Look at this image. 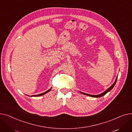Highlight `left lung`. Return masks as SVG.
Returning <instances> with one entry per match:
<instances>
[{"mask_svg":"<svg viewBox=\"0 0 132 132\" xmlns=\"http://www.w3.org/2000/svg\"><path fill=\"white\" fill-rule=\"evenodd\" d=\"M117 77H118V76H117V78H116V80H115L114 83L111 85V86L109 88H108L106 90H105L104 92H103L102 93H101V94H98V95H90V94H87V93H83V92H80L81 93V94H84V95H87V96H90V97H102V96H103V95H105V94L107 93L110 92V91L113 88V87L114 86V85H115L116 82H117Z\"/></svg>","mask_w":132,"mask_h":132,"instance_id":"8db88e82","label":"left lung"}]
</instances>
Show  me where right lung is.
<instances>
[{
	"instance_id": "obj_1",
	"label": "right lung",
	"mask_w": 132,
	"mask_h": 132,
	"mask_svg": "<svg viewBox=\"0 0 132 132\" xmlns=\"http://www.w3.org/2000/svg\"><path fill=\"white\" fill-rule=\"evenodd\" d=\"M51 89H52V87H51V88L50 89H48V90L46 91V92H44V93H42V94H38V95H31V97H33V96H40L43 95H44V94H45L47 93H48V92H50ZM27 96H29V95H27Z\"/></svg>"
}]
</instances>
